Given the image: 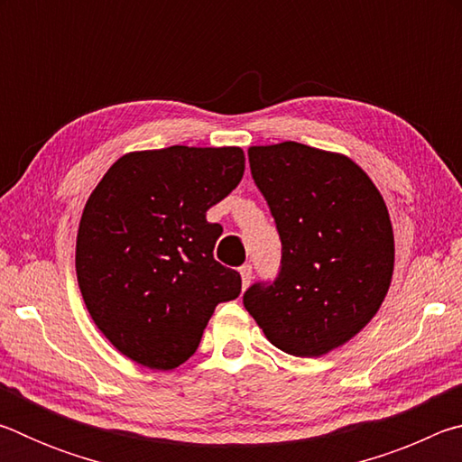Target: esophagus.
Listing matches in <instances>:
<instances>
[{
  "label": "esophagus",
  "mask_w": 462,
  "mask_h": 462,
  "mask_svg": "<svg viewBox=\"0 0 462 462\" xmlns=\"http://www.w3.org/2000/svg\"><path fill=\"white\" fill-rule=\"evenodd\" d=\"M240 277H242V287H248L250 281H253V264H250V263L242 264Z\"/></svg>",
  "instance_id": "34e87169"
}]
</instances>
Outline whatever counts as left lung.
<instances>
[{
	"label": "left lung",
	"instance_id": "obj_1",
	"mask_svg": "<svg viewBox=\"0 0 462 462\" xmlns=\"http://www.w3.org/2000/svg\"><path fill=\"white\" fill-rule=\"evenodd\" d=\"M248 162L277 226L281 264L242 301L283 353L322 356L385 300L395 259L385 201L346 156L300 143L253 146Z\"/></svg>",
	"mask_w": 462,
	"mask_h": 462
}]
</instances>
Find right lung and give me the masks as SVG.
<instances>
[{"label": "right lung", "instance_id": "obj_1", "mask_svg": "<svg viewBox=\"0 0 462 462\" xmlns=\"http://www.w3.org/2000/svg\"><path fill=\"white\" fill-rule=\"evenodd\" d=\"M242 175L236 146H169L122 156L89 195L77 281L93 322L132 361L175 369L198 350L217 303L240 295V273L214 259L222 226L206 212Z\"/></svg>", "mask_w": 462, "mask_h": 462}]
</instances>
